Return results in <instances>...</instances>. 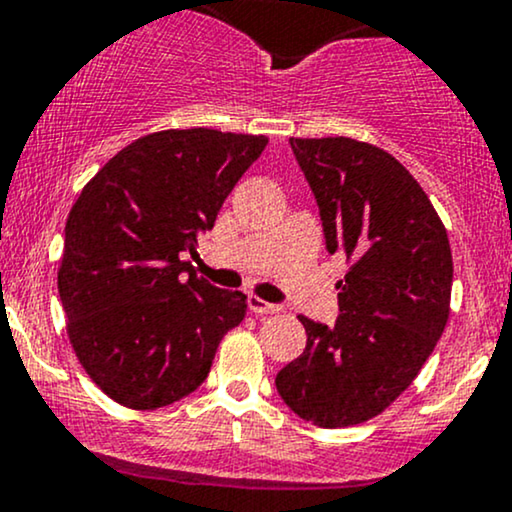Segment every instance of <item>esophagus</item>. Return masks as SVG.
<instances>
[{"label":"esophagus","mask_w":512,"mask_h":512,"mask_svg":"<svg viewBox=\"0 0 512 512\" xmlns=\"http://www.w3.org/2000/svg\"><path fill=\"white\" fill-rule=\"evenodd\" d=\"M248 308L255 315H274V313H279V305L262 301L260 296H252V293L248 296Z\"/></svg>","instance_id":"obj_1"}]
</instances>
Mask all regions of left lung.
I'll return each mask as SVG.
<instances>
[{
    "label": "left lung",
    "instance_id": "obj_1",
    "mask_svg": "<svg viewBox=\"0 0 512 512\" xmlns=\"http://www.w3.org/2000/svg\"><path fill=\"white\" fill-rule=\"evenodd\" d=\"M317 209L325 248L344 252L339 315H298L308 342L276 373L293 414L320 428L378 416L411 385L450 315L452 255L431 199L395 156L349 137L289 139Z\"/></svg>",
    "mask_w": 512,
    "mask_h": 512
}]
</instances>
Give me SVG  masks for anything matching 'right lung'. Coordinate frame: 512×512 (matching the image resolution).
Returning a JSON list of instances; mask_svg holds the SVG:
<instances>
[{"instance_id": "add662e5", "label": "right lung", "mask_w": 512, "mask_h": 512, "mask_svg": "<svg viewBox=\"0 0 512 512\" xmlns=\"http://www.w3.org/2000/svg\"><path fill=\"white\" fill-rule=\"evenodd\" d=\"M267 146L219 129L146 134L98 170L64 228L57 289L81 366L110 399L161 409L207 380L240 291L192 272L202 233Z\"/></svg>"}]
</instances>
